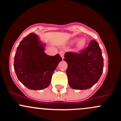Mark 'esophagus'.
Segmentation results:
<instances>
[{
	"mask_svg": "<svg viewBox=\"0 0 121 121\" xmlns=\"http://www.w3.org/2000/svg\"><path fill=\"white\" fill-rule=\"evenodd\" d=\"M60 55L61 57H62V58H64V52H63V51H61L60 52Z\"/></svg>",
	"mask_w": 121,
	"mask_h": 121,
	"instance_id": "esophagus-1",
	"label": "esophagus"
}]
</instances>
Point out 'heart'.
<instances>
[{
  "label": "heart",
  "instance_id": "1",
  "mask_svg": "<svg viewBox=\"0 0 121 121\" xmlns=\"http://www.w3.org/2000/svg\"><path fill=\"white\" fill-rule=\"evenodd\" d=\"M78 40V38H75V39H73L71 41L72 43H74L75 41H77ZM85 44H86V40L84 38H82V39H80V40H78L77 42L76 46L77 48H82L83 47H85Z\"/></svg>",
  "mask_w": 121,
  "mask_h": 121
}]
</instances>
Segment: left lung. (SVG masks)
I'll use <instances>...</instances> for the list:
<instances>
[{
    "label": "left lung",
    "instance_id": "8db88e82",
    "mask_svg": "<svg viewBox=\"0 0 121 121\" xmlns=\"http://www.w3.org/2000/svg\"><path fill=\"white\" fill-rule=\"evenodd\" d=\"M66 73L68 84L75 90H87L98 82L103 72L104 59L98 43L91 40L88 46L80 53L67 52Z\"/></svg>",
    "mask_w": 121,
    "mask_h": 121
}]
</instances>
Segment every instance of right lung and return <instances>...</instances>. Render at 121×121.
<instances>
[{
    "instance_id": "obj_1",
    "label": "right lung",
    "mask_w": 121,
    "mask_h": 121,
    "mask_svg": "<svg viewBox=\"0 0 121 121\" xmlns=\"http://www.w3.org/2000/svg\"><path fill=\"white\" fill-rule=\"evenodd\" d=\"M45 44L36 34H29L20 41L14 60V69L17 78L30 90L48 87L52 75L62 60L58 54L50 56L44 53Z\"/></svg>"
}]
</instances>
